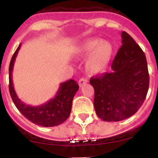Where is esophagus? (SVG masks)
<instances>
[{"label": "esophagus", "instance_id": "obj_1", "mask_svg": "<svg viewBox=\"0 0 158 158\" xmlns=\"http://www.w3.org/2000/svg\"><path fill=\"white\" fill-rule=\"evenodd\" d=\"M88 82V80L87 79H85V78H81L80 80H79V81H78V84H79V85H80V87H81L83 85H85V84H86Z\"/></svg>", "mask_w": 158, "mask_h": 158}]
</instances>
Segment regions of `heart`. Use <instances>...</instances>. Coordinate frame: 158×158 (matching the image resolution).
Wrapping results in <instances>:
<instances>
[{
  "label": "heart",
  "mask_w": 158,
  "mask_h": 158,
  "mask_svg": "<svg viewBox=\"0 0 158 158\" xmlns=\"http://www.w3.org/2000/svg\"><path fill=\"white\" fill-rule=\"evenodd\" d=\"M113 48L110 43L100 39L91 38L81 42L73 47V54L76 58H85V66L91 73L104 72L109 63Z\"/></svg>",
  "instance_id": "heart-1"
}]
</instances>
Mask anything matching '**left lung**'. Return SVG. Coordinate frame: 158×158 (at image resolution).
<instances>
[{"label":"left lung","instance_id":"1","mask_svg":"<svg viewBox=\"0 0 158 158\" xmlns=\"http://www.w3.org/2000/svg\"><path fill=\"white\" fill-rule=\"evenodd\" d=\"M123 45L111 64V73L91 77L94 107L99 118L118 122L133 115L142 105L150 83L147 62L133 38L121 34Z\"/></svg>","mask_w":158,"mask_h":158}]
</instances>
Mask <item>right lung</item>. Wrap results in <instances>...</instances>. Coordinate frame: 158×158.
Instances as JSON below:
<instances>
[{"mask_svg":"<svg viewBox=\"0 0 158 158\" xmlns=\"http://www.w3.org/2000/svg\"><path fill=\"white\" fill-rule=\"evenodd\" d=\"M20 44L14 53L9 65V93L12 101L22 115L33 123L50 127L58 126L66 120L70 115L72 101L79 85L73 79L60 84L59 89L53 99L40 106L26 104L19 100L12 83V70L14 62L20 49Z\"/></svg>","mask_w":158,"mask_h":158,"instance_id":"right-lung-1","label":"right lung"}]
</instances>
